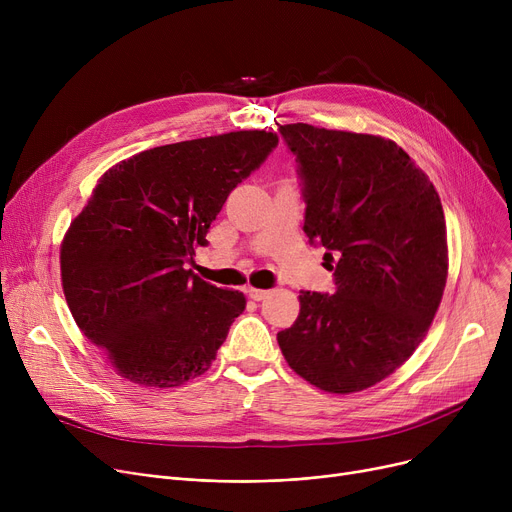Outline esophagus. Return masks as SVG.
<instances>
[{"label": "esophagus", "mask_w": 512, "mask_h": 512, "mask_svg": "<svg viewBox=\"0 0 512 512\" xmlns=\"http://www.w3.org/2000/svg\"><path fill=\"white\" fill-rule=\"evenodd\" d=\"M247 294H249V299H253V301H263V299H267V294H270V290L249 286V288H247Z\"/></svg>", "instance_id": "obj_1"}]
</instances>
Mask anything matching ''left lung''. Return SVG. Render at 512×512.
Returning a JSON list of instances; mask_svg holds the SVG:
<instances>
[{"label": "left lung", "mask_w": 512, "mask_h": 512, "mask_svg": "<svg viewBox=\"0 0 512 512\" xmlns=\"http://www.w3.org/2000/svg\"><path fill=\"white\" fill-rule=\"evenodd\" d=\"M278 130L297 157L303 230L338 259L336 292L301 290V313L278 344L309 384L359 392L413 355L438 311L448 276L442 203L394 141L303 122Z\"/></svg>", "instance_id": "left-lung-1"}]
</instances>
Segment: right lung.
Instances as JSON below:
<instances>
[{
    "instance_id": "1",
    "label": "right lung",
    "mask_w": 512,
    "mask_h": 512,
    "mask_svg": "<svg viewBox=\"0 0 512 512\" xmlns=\"http://www.w3.org/2000/svg\"><path fill=\"white\" fill-rule=\"evenodd\" d=\"M278 137L240 130L153 147L105 172L62 242L70 313L122 378L174 388L205 373L245 294L186 263Z\"/></svg>"
}]
</instances>
